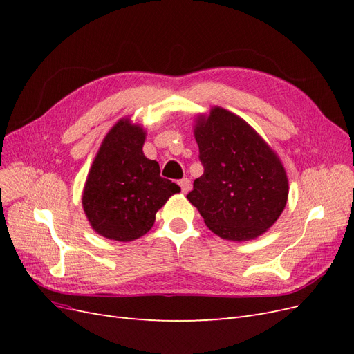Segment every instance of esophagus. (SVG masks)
<instances>
[{
	"mask_svg": "<svg viewBox=\"0 0 354 354\" xmlns=\"http://www.w3.org/2000/svg\"><path fill=\"white\" fill-rule=\"evenodd\" d=\"M178 185H180L181 192H183V194H187V192L190 190V180L189 178H181L178 181Z\"/></svg>",
	"mask_w": 354,
	"mask_h": 354,
	"instance_id": "esophagus-1",
	"label": "esophagus"
}]
</instances>
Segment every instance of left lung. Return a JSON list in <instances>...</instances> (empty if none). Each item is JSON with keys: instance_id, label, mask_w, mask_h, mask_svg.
Instances as JSON below:
<instances>
[{"instance_id": "left-lung-1", "label": "left lung", "mask_w": 354, "mask_h": 354, "mask_svg": "<svg viewBox=\"0 0 354 354\" xmlns=\"http://www.w3.org/2000/svg\"><path fill=\"white\" fill-rule=\"evenodd\" d=\"M203 174L187 199L211 232L227 241L260 236L279 218L288 178L279 158L234 113L214 108L195 128Z\"/></svg>"}]
</instances>
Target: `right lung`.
Returning <instances> with one entry per match:
<instances>
[{"label": "right lung", "instance_id": "right-lung-1", "mask_svg": "<svg viewBox=\"0 0 354 354\" xmlns=\"http://www.w3.org/2000/svg\"><path fill=\"white\" fill-rule=\"evenodd\" d=\"M143 128L121 120L104 137L85 181L82 207L102 236L128 242L143 236L156 211L180 187L160 177L159 164L143 155Z\"/></svg>", "mask_w": 354, "mask_h": 354}]
</instances>
